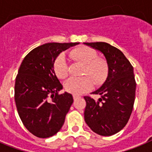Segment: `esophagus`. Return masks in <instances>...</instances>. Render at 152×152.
Masks as SVG:
<instances>
[{"mask_svg": "<svg viewBox=\"0 0 152 152\" xmlns=\"http://www.w3.org/2000/svg\"><path fill=\"white\" fill-rule=\"evenodd\" d=\"M79 96H77V95H73V98H74V100H77V98H78Z\"/></svg>", "mask_w": 152, "mask_h": 152, "instance_id": "esophagus-1", "label": "esophagus"}]
</instances>
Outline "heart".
<instances>
[{
  "label": "heart",
  "mask_w": 152,
  "mask_h": 152,
  "mask_svg": "<svg viewBox=\"0 0 152 152\" xmlns=\"http://www.w3.org/2000/svg\"><path fill=\"white\" fill-rule=\"evenodd\" d=\"M68 57L84 64L83 75H88L96 84L102 83L107 77L108 66L105 61L97 58L94 49L88 46H80L68 52ZM53 69L58 78H64L68 75V64L65 56L60 55L53 63ZM93 81L87 76L70 77L64 82V89L72 94L80 95L89 91L93 88Z\"/></svg>",
  "instance_id": "1"
}]
</instances>
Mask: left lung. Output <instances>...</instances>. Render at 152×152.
<instances>
[{
  "instance_id": "obj_1",
  "label": "left lung",
  "mask_w": 152,
  "mask_h": 152,
  "mask_svg": "<svg viewBox=\"0 0 152 152\" xmlns=\"http://www.w3.org/2000/svg\"><path fill=\"white\" fill-rule=\"evenodd\" d=\"M104 55L109 67L108 77L100 89L97 101L84 96V120L93 132L110 136L119 132L128 123L133 110L136 82L133 67L121 51L107 42H84Z\"/></svg>"
}]
</instances>
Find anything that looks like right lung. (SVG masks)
<instances>
[{"label":"right lung","instance_id":"obj_1","mask_svg":"<svg viewBox=\"0 0 152 152\" xmlns=\"http://www.w3.org/2000/svg\"><path fill=\"white\" fill-rule=\"evenodd\" d=\"M78 42H50L36 47L24 58L16 77L14 99L20 118L29 132L39 138L56 135L73 103L71 94H59L63 86L53 63L63 50Z\"/></svg>","mask_w":152,"mask_h":152}]
</instances>
